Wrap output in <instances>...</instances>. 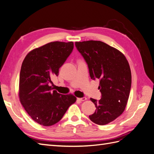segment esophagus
<instances>
[{
	"mask_svg": "<svg viewBox=\"0 0 154 154\" xmlns=\"http://www.w3.org/2000/svg\"><path fill=\"white\" fill-rule=\"evenodd\" d=\"M78 100L80 101H85L87 100V98L85 97H80V98H78Z\"/></svg>",
	"mask_w": 154,
	"mask_h": 154,
	"instance_id": "esophagus-1",
	"label": "esophagus"
}]
</instances>
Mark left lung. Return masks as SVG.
<instances>
[{"label":"left lung","instance_id":"left-lung-1","mask_svg":"<svg viewBox=\"0 0 154 154\" xmlns=\"http://www.w3.org/2000/svg\"><path fill=\"white\" fill-rule=\"evenodd\" d=\"M75 45L91 79L100 80L101 97L99 101L91 98L96 109L89 118L97 125L108 124L123 112L127 104L132 83L129 63L122 52L103 42H76Z\"/></svg>","mask_w":154,"mask_h":154}]
</instances>
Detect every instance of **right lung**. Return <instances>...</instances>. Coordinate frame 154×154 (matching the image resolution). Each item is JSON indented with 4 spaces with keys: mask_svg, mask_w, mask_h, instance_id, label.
I'll use <instances>...</instances> for the list:
<instances>
[{
    "mask_svg": "<svg viewBox=\"0 0 154 154\" xmlns=\"http://www.w3.org/2000/svg\"><path fill=\"white\" fill-rule=\"evenodd\" d=\"M73 48L72 42H53L31 51L22 62L20 101L32 119L41 125L49 127L58 123L76 101L72 94H59L49 85Z\"/></svg>",
    "mask_w": 154,
    "mask_h": 154,
    "instance_id": "add662e5",
    "label": "right lung"
}]
</instances>
